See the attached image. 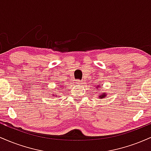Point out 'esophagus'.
<instances>
[{
  "mask_svg": "<svg viewBox=\"0 0 151 151\" xmlns=\"http://www.w3.org/2000/svg\"><path fill=\"white\" fill-rule=\"evenodd\" d=\"M81 80H80V79H77V80L75 81V83L76 84H79V85H80V84H81Z\"/></svg>",
  "mask_w": 151,
  "mask_h": 151,
  "instance_id": "obj_1",
  "label": "esophagus"
}]
</instances>
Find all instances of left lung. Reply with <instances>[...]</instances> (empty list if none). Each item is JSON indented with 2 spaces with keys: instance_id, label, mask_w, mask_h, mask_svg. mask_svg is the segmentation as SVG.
<instances>
[{
  "instance_id": "8db88e82",
  "label": "left lung",
  "mask_w": 151,
  "mask_h": 151,
  "mask_svg": "<svg viewBox=\"0 0 151 151\" xmlns=\"http://www.w3.org/2000/svg\"><path fill=\"white\" fill-rule=\"evenodd\" d=\"M96 88H98V87H96ZM104 97H105V93H102V94L101 95V96H99V98H100V99H103Z\"/></svg>"
}]
</instances>
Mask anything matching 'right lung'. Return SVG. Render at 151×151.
Instances as JSON below:
<instances>
[{
  "mask_svg": "<svg viewBox=\"0 0 151 151\" xmlns=\"http://www.w3.org/2000/svg\"><path fill=\"white\" fill-rule=\"evenodd\" d=\"M61 86H62V85H61ZM60 89H61V88H60Z\"/></svg>",
  "mask_w": 151,
  "mask_h": 151,
  "instance_id": "add662e5",
  "label": "right lung"
}]
</instances>
